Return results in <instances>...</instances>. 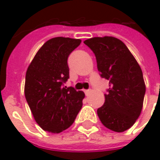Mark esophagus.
Instances as JSON below:
<instances>
[{
    "instance_id": "esophagus-1",
    "label": "esophagus",
    "mask_w": 160,
    "mask_h": 160,
    "mask_svg": "<svg viewBox=\"0 0 160 160\" xmlns=\"http://www.w3.org/2000/svg\"><path fill=\"white\" fill-rule=\"evenodd\" d=\"M91 92H92L91 90H84V93H85V95H86V96H87V95H89Z\"/></svg>"
}]
</instances>
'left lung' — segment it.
<instances>
[{
	"mask_svg": "<svg viewBox=\"0 0 160 160\" xmlns=\"http://www.w3.org/2000/svg\"><path fill=\"white\" fill-rule=\"evenodd\" d=\"M95 54L102 78L109 81L105 103L97 110L103 125L115 132L133 126L142 111L145 84L142 69L126 45L113 37L84 41Z\"/></svg>",
	"mask_w": 160,
	"mask_h": 160,
	"instance_id": "left-lung-1",
	"label": "left lung"
}]
</instances>
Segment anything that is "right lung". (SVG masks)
<instances>
[{
  "instance_id": "obj_1",
  "label": "right lung",
  "mask_w": 160,
  "mask_h": 160,
  "mask_svg": "<svg viewBox=\"0 0 160 160\" xmlns=\"http://www.w3.org/2000/svg\"><path fill=\"white\" fill-rule=\"evenodd\" d=\"M81 40L57 37L43 45L28 67L24 95L35 121L49 133H60L75 122L84 93L64 86L69 78L68 58Z\"/></svg>"
}]
</instances>
